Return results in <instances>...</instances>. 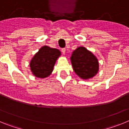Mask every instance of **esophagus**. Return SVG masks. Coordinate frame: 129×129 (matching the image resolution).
Masks as SVG:
<instances>
[{
	"label": "esophagus",
	"instance_id": "esophagus-1",
	"mask_svg": "<svg viewBox=\"0 0 129 129\" xmlns=\"http://www.w3.org/2000/svg\"><path fill=\"white\" fill-rule=\"evenodd\" d=\"M61 52H62V54H63V55H65V53H66V48H62V49H61Z\"/></svg>",
	"mask_w": 129,
	"mask_h": 129
}]
</instances>
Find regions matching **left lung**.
I'll return each mask as SVG.
<instances>
[{
  "mask_svg": "<svg viewBox=\"0 0 129 129\" xmlns=\"http://www.w3.org/2000/svg\"><path fill=\"white\" fill-rule=\"evenodd\" d=\"M70 61L74 71L82 79L88 80L93 78L98 73V59L84 46H79L73 51Z\"/></svg>",
  "mask_w": 129,
  "mask_h": 129,
  "instance_id": "8db88e82",
  "label": "left lung"
}]
</instances>
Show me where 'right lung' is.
<instances>
[{"instance_id": "obj_1", "label": "right lung", "mask_w": 129, "mask_h": 129, "mask_svg": "<svg viewBox=\"0 0 129 129\" xmlns=\"http://www.w3.org/2000/svg\"><path fill=\"white\" fill-rule=\"evenodd\" d=\"M61 52L56 48L43 46L34 55L29 62V67L33 75L44 79L51 75L55 64L61 56Z\"/></svg>"}]
</instances>
